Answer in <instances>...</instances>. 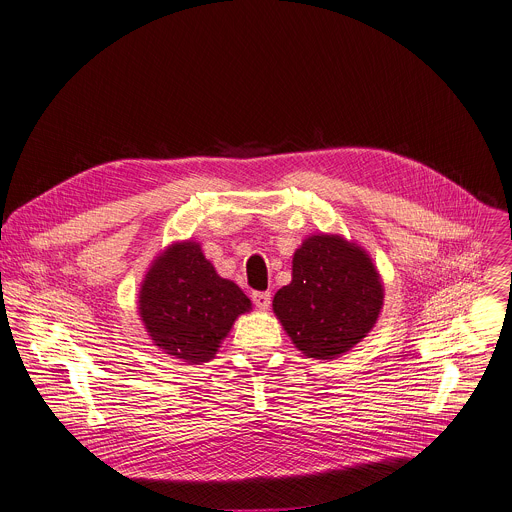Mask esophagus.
I'll return each mask as SVG.
<instances>
[{
  "instance_id": "esophagus-1",
  "label": "esophagus",
  "mask_w": 512,
  "mask_h": 512,
  "mask_svg": "<svg viewBox=\"0 0 512 512\" xmlns=\"http://www.w3.org/2000/svg\"><path fill=\"white\" fill-rule=\"evenodd\" d=\"M253 304L259 308V310H267L269 304H271V294L269 291H253Z\"/></svg>"
}]
</instances>
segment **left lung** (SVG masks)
I'll return each mask as SVG.
<instances>
[{
	"label": "left lung",
	"instance_id": "8db88e82",
	"mask_svg": "<svg viewBox=\"0 0 512 512\" xmlns=\"http://www.w3.org/2000/svg\"><path fill=\"white\" fill-rule=\"evenodd\" d=\"M385 285L371 255L342 235L304 239L291 281L273 298V314L300 352L334 360L375 328Z\"/></svg>",
	"mask_w": 512,
	"mask_h": 512
}]
</instances>
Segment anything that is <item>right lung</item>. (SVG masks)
I'll return each mask as SVG.
<instances>
[{
	"mask_svg": "<svg viewBox=\"0 0 512 512\" xmlns=\"http://www.w3.org/2000/svg\"><path fill=\"white\" fill-rule=\"evenodd\" d=\"M137 298L154 346L186 364L212 360L235 320L253 310L243 289L218 275L190 239L168 245L152 261Z\"/></svg>",
	"mask_w": 512,
	"mask_h": 512,
	"instance_id": "1",
	"label": "right lung"
}]
</instances>
